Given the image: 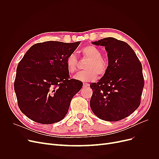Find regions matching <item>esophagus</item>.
Masks as SVG:
<instances>
[{
	"instance_id": "1",
	"label": "esophagus",
	"mask_w": 159,
	"mask_h": 159,
	"mask_svg": "<svg viewBox=\"0 0 159 159\" xmlns=\"http://www.w3.org/2000/svg\"><path fill=\"white\" fill-rule=\"evenodd\" d=\"M83 85H84V88H87V87H89V84H88V83H84Z\"/></svg>"
}]
</instances>
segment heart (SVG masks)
Returning <instances> with one entry per match:
<instances>
[{
  "label": "heart",
  "mask_w": 159,
  "mask_h": 159,
  "mask_svg": "<svg viewBox=\"0 0 159 159\" xmlns=\"http://www.w3.org/2000/svg\"><path fill=\"white\" fill-rule=\"evenodd\" d=\"M82 55L89 60L86 64V70L80 71L75 75L74 79L82 81L95 80L98 74L102 76L106 74L108 70L107 61L102 57V53L94 46H87L81 50ZM66 65L69 73L73 74L78 70V61L74 54H70L66 60Z\"/></svg>",
  "instance_id": "1"
}]
</instances>
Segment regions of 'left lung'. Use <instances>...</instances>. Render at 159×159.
Here are the masks:
<instances>
[{"label": "left lung", "instance_id": "obj_1", "mask_svg": "<svg viewBox=\"0 0 159 159\" xmlns=\"http://www.w3.org/2000/svg\"><path fill=\"white\" fill-rule=\"evenodd\" d=\"M105 46L108 53L107 71L93 90L90 107L99 119L117 121L126 118L140 105L144 87L141 63L127 43L112 37L92 42Z\"/></svg>", "mask_w": 159, "mask_h": 159}]
</instances>
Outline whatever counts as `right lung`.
Returning a JSON list of instances; mask_svg holds the SVG:
<instances>
[{
	"label": "right lung",
	"instance_id": "add662e5",
	"mask_svg": "<svg viewBox=\"0 0 159 159\" xmlns=\"http://www.w3.org/2000/svg\"><path fill=\"white\" fill-rule=\"evenodd\" d=\"M80 42L47 41L30 48L19 62L14 87L21 111L42 124L60 121L68 111L81 81L70 79L68 56Z\"/></svg>",
	"mask_w": 159,
	"mask_h": 159
}]
</instances>
